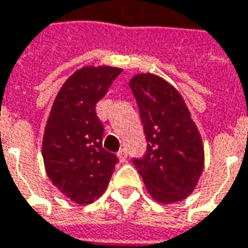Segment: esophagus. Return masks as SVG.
<instances>
[{"mask_svg":"<svg viewBox=\"0 0 248 248\" xmlns=\"http://www.w3.org/2000/svg\"><path fill=\"white\" fill-rule=\"evenodd\" d=\"M117 157H119V159H120L121 162H124V161L127 159V151H125V149H121V150L117 153Z\"/></svg>","mask_w":248,"mask_h":248,"instance_id":"obj_1","label":"esophagus"}]
</instances>
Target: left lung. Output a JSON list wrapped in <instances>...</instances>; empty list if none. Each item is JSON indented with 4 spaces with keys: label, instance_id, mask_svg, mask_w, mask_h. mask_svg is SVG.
Masks as SVG:
<instances>
[{
    "label": "left lung",
    "instance_id": "8db88e82",
    "mask_svg": "<svg viewBox=\"0 0 248 248\" xmlns=\"http://www.w3.org/2000/svg\"><path fill=\"white\" fill-rule=\"evenodd\" d=\"M129 87L139 106L147 150L134 159L146 190L159 203L180 202L197 187L205 150L191 113L170 83L154 74H138Z\"/></svg>",
    "mask_w": 248,
    "mask_h": 248
}]
</instances>
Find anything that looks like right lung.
Here are the masks:
<instances>
[{"label":"right lung","instance_id":"add662e5","mask_svg":"<svg viewBox=\"0 0 248 248\" xmlns=\"http://www.w3.org/2000/svg\"><path fill=\"white\" fill-rule=\"evenodd\" d=\"M121 68L83 66L58 91L45 127L42 157L57 190L78 205L101 197L117 157L102 147L104 125L95 105L108 93Z\"/></svg>","mask_w":248,"mask_h":248}]
</instances>
